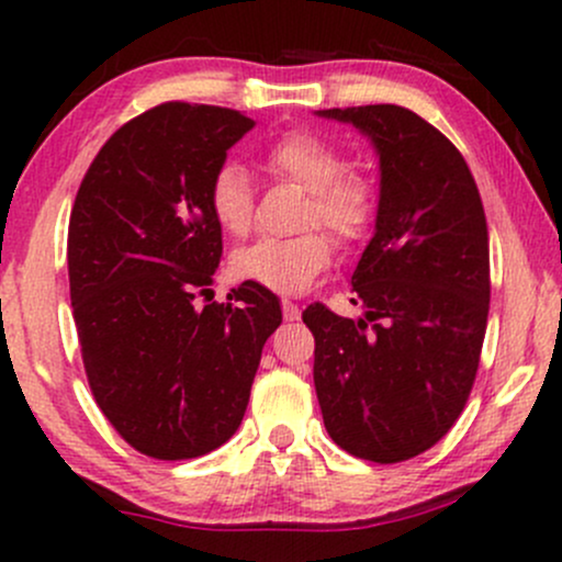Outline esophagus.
Instances as JSON below:
<instances>
[{"label":"esophagus","mask_w":562,"mask_h":562,"mask_svg":"<svg viewBox=\"0 0 562 562\" xmlns=\"http://www.w3.org/2000/svg\"><path fill=\"white\" fill-rule=\"evenodd\" d=\"M282 314H285V319L288 322H295V319H301V308H299V303H293V301H282Z\"/></svg>","instance_id":"34e87169"}]
</instances>
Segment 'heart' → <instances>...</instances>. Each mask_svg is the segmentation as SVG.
<instances>
[{
	"label": "heart",
	"mask_w": 562,
	"mask_h": 562,
	"mask_svg": "<svg viewBox=\"0 0 562 562\" xmlns=\"http://www.w3.org/2000/svg\"><path fill=\"white\" fill-rule=\"evenodd\" d=\"M263 164L277 177L306 190L301 227H325L338 240L362 237L375 214V190L364 173L346 169L344 153L312 132H288L263 153ZM211 214L229 235L240 237L254 224V190L240 166H224L211 182ZM333 245L317 229L295 237H261L232 256V277L240 282L303 293L325 272Z\"/></svg>",
	"instance_id": "1"
}]
</instances>
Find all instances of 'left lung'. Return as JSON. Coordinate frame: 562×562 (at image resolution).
I'll return each mask as SVG.
<instances>
[{
	"mask_svg": "<svg viewBox=\"0 0 562 562\" xmlns=\"http://www.w3.org/2000/svg\"><path fill=\"white\" fill-rule=\"evenodd\" d=\"M353 124L380 158L375 235L353 269L364 317L322 303L314 389L327 434L348 454L391 465L449 434L479 372L488 299V229L465 158L398 105L317 111Z\"/></svg>",
	"mask_w": 562,
	"mask_h": 562,
	"instance_id": "1",
	"label": "left lung"
}]
</instances>
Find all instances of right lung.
Wrapping results in <instances>:
<instances>
[{
	"label": "right lung",
	"instance_id": "1",
	"mask_svg": "<svg viewBox=\"0 0 562 562\" xmlns=\"http://www.w3.org/2000/svg\"><path fill=\"white\" fill-rule=\"evenodd\" d=\"M250 128L240 111L164 102L102 145L70 211V306L89 389L121 438L156 460H192L235 436L282 322L277 295L256 282L229 303H195L222 261L211 182Z\"/></svg>",
	"mask_w": 562,
	"mask_h": 562
}]
</instances>
